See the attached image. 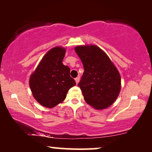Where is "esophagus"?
Segmentation results:
<instances>
[{
    "instance_id": "34e87169",
    "label": "esophagus",
    "mask_w": 152,
    "mask_h": 152,
    "mask_svg": "<svg viewBox=\"0 0 152 152\" xmlns=\"http://www.w3.org/2000/svg\"><path fill=\"white\" fill-rule=\"evenodd\" d=\"M75 82H76V84H77L78 83H79V82H80V77H77L75 79Z\"/></svg>"
}]
</instances>
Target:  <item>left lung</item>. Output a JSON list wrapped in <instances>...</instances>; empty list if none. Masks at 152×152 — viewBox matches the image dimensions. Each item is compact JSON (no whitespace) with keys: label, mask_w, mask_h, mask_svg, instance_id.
<instances>
[{"label":"left lung","mask_w":152,"mask_h":152,"mask_svg":"<svg viewBox=\"0 0 152 152\" xmlns=\"http://www.w3.org/2000/svg\"><path fill=\"white\" fill-rule=\"evenodd\" d=\"M75 50L84 68L78 86L85 101L97 110L107 109L120 93L119 72L107 54L96 45H80Z\"/></svg>","instance_id":"left-lung-1"}]
</instances>
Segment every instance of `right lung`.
I'll use <instances>...</instances> for the list:
<instances>
[{"label":"right lung","instance_id":"right-lung-1","mask_svg":"<svg viewBox=\"0 0 152 152\" xmlns=\"http://www.w3.org/2000/svg\"><path fill=\"white\" fill-rule=\"evenodd\" d=\"M66 50L55 47L48 52L30 78L35 99L43 107L53 108L65 99L68 90L76 84L70 68L62 61Z\"/></svg>","mask_w":152,"mask_h":152}]
</instances>
